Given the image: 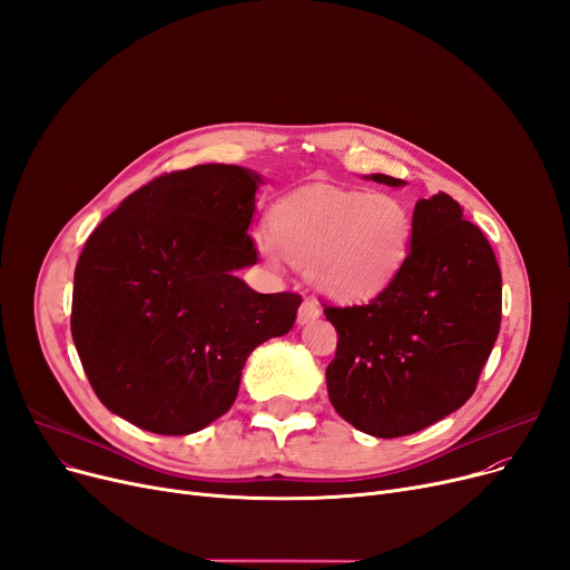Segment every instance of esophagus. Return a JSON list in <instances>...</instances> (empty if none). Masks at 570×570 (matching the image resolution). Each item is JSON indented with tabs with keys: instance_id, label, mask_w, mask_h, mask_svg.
<instances>
[{
	"instance_id": "esophagus-1",
	"label": "esophagus",
	"mask_w": 570,
	"mask_h": 570,
	"mask_svg": "<svg viewBox=\"0 0 570 570\" xmlns=\"http://www.w3.org/2000/svg\"><path fill=\"white\" fill-rule=\"evenodd\" d=\"M318 316H321V309H318V305L314 301H305L301 305V309H297V323H301V325H307V323L316 321Z\"/></svg>"
}]
</instances>
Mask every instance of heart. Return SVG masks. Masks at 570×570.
I'll return each mask as SVG.
<instances>
[{
	"mask_svg": "<svg viewBox=\"0 0 570 570\" xmlns=\"http://www.w3.org/2000/svg\"><path fill=\"white\" fill-rule=\"evenodd\" d=\"M258 252L309 269L312 286L337 303H367L391 286L411 252L413 219L391 194L312 185L277 200Z\"/></svg>",
	"mask_w": 570,
	"mask_h": 570,
	"instance_id": "obj_1",
	"label": "heart"
}]
</instances>
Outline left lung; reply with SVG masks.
<instances>
[{
  "mask_svg": "<svg viewBox=\"0 0 570 570\" xmlns=\"http://www.w3.org/2000/svg\"><path fill=\"white\" fill-rule=\"evenodd\" d=\"M367 179L404 187L374 173ZM340 335L325 370L335 411L379 439L421 432L475 391L501 323V269L481 228L448 194L413 207L411 252L370 305L325 307Z\"/></svg>",
  "mask_w": 570,
  "mask_h": 570,
  "instance_id": "obj_1",
  "label": "left lung"
}]
</instances>
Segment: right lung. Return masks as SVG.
<instances>
[{"mask_svg": "<svg viewBox=\"0 0 570 570\" xmlns=\"http://www.w3.org/2000/svg\"><path fill=\"white\" fill-rule=\"evenodd\" d=\"M263 177L203 164L127 196L87 237L73 275L71 335L108 411L179 436L235 397L247 357L286 335L303 297L256 293L249 237Z\"/></svg>", "mask_w": 570, "mask_h": 570, "instance_id": "right-lung-1", "label": "right lung"}]
</instances>
